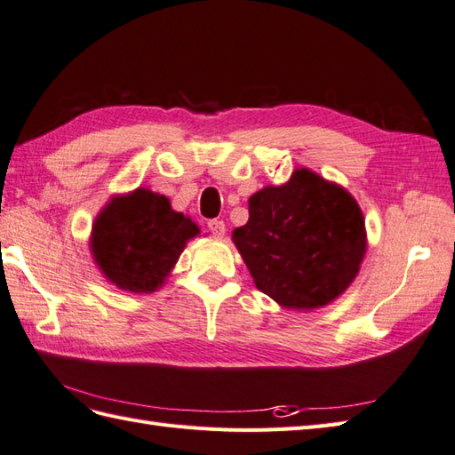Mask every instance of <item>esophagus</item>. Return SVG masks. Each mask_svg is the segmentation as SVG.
Masks as SVG:
<instances>
[{
  "label": "esophagus",
  "instance_id": "obj_1",
  "mask_svg": "<svg viewBox=\"0 0 455 455\" xmlns=\"http://www.w3.org/2000/svg\"><path fill=\"white\" fill-rule=\"evenodd\" d=\"M207 228H210V230H212V235H213V236H217V238H223V236H225V232H227L225 223H223V220H219V219L210 220V223H207Z\"/></svg>",
  "mask_w": 455,
  "mask_h": 455
}]
</instances>
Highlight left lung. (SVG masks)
<instances>
[{"instance_id": "1", "label": "left lung", "mask_w": 455, "mask_h": 455, "mask_svg": "<svg viewBox=\"0 0 455 455\" xmlns=\"http://www.w3.org/2000/svg\"><path fill=\"white\" fill-rule=\"evenodd\" d=\"M248 223L232 232L255 285L283 308L333 303L356 278L368 238L353 194L297 167L288 183L250 198Z\"/></svg>"}]
</instances>
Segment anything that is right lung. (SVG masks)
Instances as JSON below:
<instances>
[{"mask_svg": "<svg viewBox=\"0 0 455 455\" xmlns=\"http://www.w3.org/2000/svg\"><path fill=\"white\" fill-rule=\"evenodd\" d=\"M200 235L194 220L148 188L116 194L95 217L89 236L93 261L116 288L132 293L160 290L187 243Z\"/></svg>", "mask_w": 455, "mask_h": 455, "instance_id": "add662e5", "label": "right lung"}]
</instances>
